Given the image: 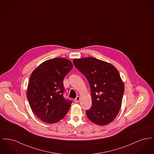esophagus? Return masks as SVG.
Masks as SVG:
<instances>
[{
  "label": "esophagus",
  "mask_w": 154,
  "mask_h": 154,
  "mask_svg": "<svg viewBox=\"0 0 154 154\" xmlns=\"http://www.w3.org/2000/svg\"><path fill=\"white\" fill-rule=\"evenodd\" d=\"M80 97H79V96H77V97H76V98L74 99V102H76V103H77V102H79L80 101Z\"/></svg>",
  "instance_id": "1"
}]
</instances>
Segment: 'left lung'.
I'll use <instances>...</instances> for the list:
<instances>
[{"label": "left lung", "instance_id": "obj_1", "mask_svg": "<svg viewBox=\"0 0 154 154\" xmlns=\"http://www.w3.org/2000/svg\"><path fill=\"white\" fill-rule=\"evenodd\" d=\"M72 63L90 84L92 106L86 115L96 125L111 123L118 115L125 91L118 70L111 64L94 57L75 59Z\"/></svg>", "mask_w": 154, "mask_h": 154}]
</instances>
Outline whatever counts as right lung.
<instances>
[{
	"instance_id": "1",
	"label": "right lung",
	"mask_w": 154,
	"mask_h": 154,
	"mask_svg": "<svg viewBox=\"0 0 154 154\" xmlns=\"http://www.w3.org/2000/svg\"><path fill=\"white\" fill-rule=\"evenodd\" d=\"M72 67L69 60L57 57L46 60L31 74L28 100L32 112L44 122H59L70 108L72 102L63 97V80Z\"/></svg>"
}]
</instances>
